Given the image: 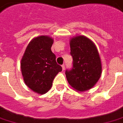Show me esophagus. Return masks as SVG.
<instances>
[{
	"label": "esophagus",
	"mask_w": 123,
	"mask_h": 123,
	"mask_svg": "<svg viewBox=\"0 0 123 123\" xmlns=\"http://www.w3.org/2000/svg\"><path fill=\"white\" fill-rule=\"evenodd\" d=\"M62 71H64L65 69V65H62Z\"/></svg>",
	"instance_id": "esophagus-1"
}]
</instances>
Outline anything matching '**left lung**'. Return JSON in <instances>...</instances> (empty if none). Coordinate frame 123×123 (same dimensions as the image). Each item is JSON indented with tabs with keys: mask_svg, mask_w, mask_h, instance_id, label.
Returning a JSON list of instances; mask_svg holds the SVG:
<instances>
[{
	"mask_svg": "<svg viewBox=\"0 0 123 123\" xmlns=\"http://www.w3.org/2000/svg\"><path fill=\"white\" fill-rule=\"evenodd\" d=\"M73 67L66 70L67 80L75 90L83 92L91 89L101 75V62L95 43L85 36H76L70 40Z\"/></svg>",
	"mask_w": 123,
	"mask_h": 123,
	"instance_id": "left-lung-1",
	"label": "left lung"
}]
</instances>
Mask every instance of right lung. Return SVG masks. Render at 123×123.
I'll list each match as a JSON object with an SVG mask.
<instances>
[{
  "label": "right lung",
  "mask_w": 123,
  "mask_h": 123,
  "mask_svg": "<svg viewBox=\"0 0 123 123\" xmlns=\"http://www.w3.org/2000/svg\"><path fill=\"white\" fill-rule=\"evenodd\" d=\"M54 40L48 36H39L28 43L21 61L24 81L32 91L43 95L51 88L54 78L61 71L51 47Z\"/></svg>",
  "instance_id": "add662e5"
}]
</instances>
